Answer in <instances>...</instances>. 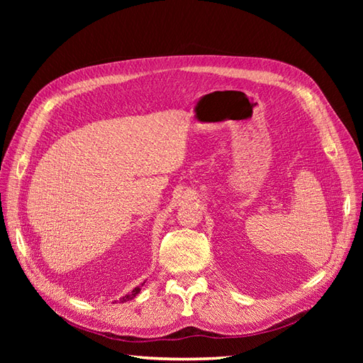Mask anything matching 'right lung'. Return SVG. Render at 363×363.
I'll return each instance as SVG.
<instances>
[{
	"instance_id": "1",
	"label": "right lung",
	"mask_w": 363,
	"mask_h": 363,
	"mask_svg": "<svg viewBox=\"0 0 363 363\" xmlns=\"http://www.w3.org/2000/svg\"><path fill=\"white\" fill-rule=\"evenodd\" d=\"M144 284H145V281H144V283H142V284H140V286H136V288H135L133 291H131L130 294L124 295V296H123V298H119V301H121V303H125V301H128V300H133V298H135V296H136V295H138V294L140 292V288H142V286H144Z\"/></svg>"
}]
</instances>
